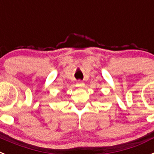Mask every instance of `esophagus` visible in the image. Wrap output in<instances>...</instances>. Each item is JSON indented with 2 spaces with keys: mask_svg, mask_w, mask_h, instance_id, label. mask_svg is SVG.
Listing matches in <instances>:
<instances>
[{
  "mask_svg": "<svg viewBox=\"0 0 154 154\" xmlns=\"http://www.w3.org/2000/svg\"><path fill=\"white\" fill-rule=\"evenodd\" d=\"M84 85H85V84H84V82H82V81H79L78 82H77V84H76V86L78 87H83Z\"/></svg>",
  "mask_w": 154,
  "mask_h": 154,
  "instance_id": "1",
  "label": "esophagus"
}]
</instances>
